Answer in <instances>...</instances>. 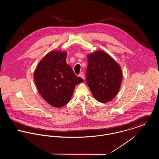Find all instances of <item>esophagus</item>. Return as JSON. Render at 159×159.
I'll return each instance as SVG.
<instances>
[{
    "label": "esophagus",
    "instance_id": "obj_1",
    "mask_svg": "<svg viewBox=\"0 0 159 159\" xmlns=\"http://www.w3.org/2000/svg\"><path fill=\"white\" fill-rule=\"evenodd\" d=\"M79 76L81 77L82 79L84 80V74H83V72H81V73L79 74Z\"/></svg>",
    "mask_w": 159,
    "mask_h": 159
}]
</instances>
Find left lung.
I'll use <instances>...</instances> for the list:
<instances>
[{"label": "left lung", "mask_w": 159, "mask_h": 159, "mask_svg": "<svg viewBox=\"0 0 159 159\" xmlns=\"http://www.w3.org/2000/svg\"><path fill=\"white\" fill-rule=\"evenodd\" d=\"M88 62L86 83L93 97L101 103L111 101L121 85L122 73L120 66L103 51L88 54Z\"/></svg>", "instance_id": "obj_1"}]
</instances>
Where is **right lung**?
<instances>
[{
	"label": "right lung",
	"mask_w": 159,
	"mask_h": 159,
	"mask_svg": "<svg viewBox=\"0 0 159 159\" xmlns=\"http://www.w3.org/2000/svg\"><path fill=\"white\" fill-rule=\"evenodd\" d=\"M66 51H52L39 62L34 81L42 98L51 106L62 107L70 100L75 86L83 82L66 63Z\"/></svg>",
	"instance_id": "obj_1"
}]
</instances>
